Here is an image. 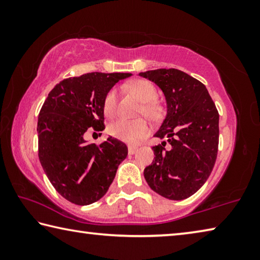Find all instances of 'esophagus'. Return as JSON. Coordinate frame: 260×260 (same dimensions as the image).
Instances as JSON below:
<instances>
[{
  "mask_svg": "<svg viewBox=\"0 0 260 260\" xmlns=\"http://www.w3.org/2000/svg\"><path fill=\"white\" fill-rule=\"evenodd\" d=\"M139 150L138 147H134V146H129L128 147V153L129 155H134V153Z\"/></svg>",
  "mask_w": 260,
  "mask_h": 260,
  "instance_id": "34e87169",
  "label": "esophagus"
}]
</instances>
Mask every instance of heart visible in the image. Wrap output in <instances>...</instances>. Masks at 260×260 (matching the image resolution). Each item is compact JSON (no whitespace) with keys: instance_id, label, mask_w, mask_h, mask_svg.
Here are the masks:
<instances>
[{"instance_id":"obj_1","label":"heart","mask_w":260,"mask_h":260,"mask_svg":"<svg viewBox=\"0 0 260 260\" xmlns=\"http://www.w3.org/2000/svg\"><path fill=\"white\" fill-rule=\"evenodd\" d=\"M128 90L138 98L142 105L140 108V113L144 114L152 121H159L165 114V109L157 99V89L150 81L139 79L128 83ZM118 93L116 88H111L104 96L103 110L108 117H113L117 111ZM109 134L118 140L125 141L128 143H136L149 134L150 126L143 118L136 120L119 119L109 125Z\"/></svg>"}]
</instances>
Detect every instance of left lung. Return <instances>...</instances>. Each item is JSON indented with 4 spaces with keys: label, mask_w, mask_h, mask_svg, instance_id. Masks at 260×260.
Listing matches in <instances>:
<instances>
[{
    "label": "left lung",
    "mask_w": 260,
    "mask_h": 260,
    "mask_svg": "<svg viewBox=\"0 0 260 260\" xmlns=\"http://www.w3.org/2000/svg\"><path fill=\"white\" fill-rule=\"evenodd\" d=\"M164 93L167 114L155 136L167 139L152 147L155 157L144 169L153 191L180 201L203 186L212 172L219 144V112L201 81L177 69L141 72Z\"/></svg>",
    "instance_id": "1"
}]
</instances>
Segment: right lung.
<instances>
[{
	"mask_svg": "<svg viewBox=\"0 0 260 260\" xmlns=\"http://www.w3.org/2000/svg\"><path fill=\"white\" fill-rule=\"evenodd\" d=\"M131 73L91 72L68 78L52 88L39 113V159L52 186L77 205L99 201L112 183L128 149L108 138L87 144L89 127L103 131L105 94Z\"/></svg>",
	"mask_w": 260,
	"mask_h": 260,
	"instance_id": "obj_1",
	"label": "right lung"
}]
</instances>
